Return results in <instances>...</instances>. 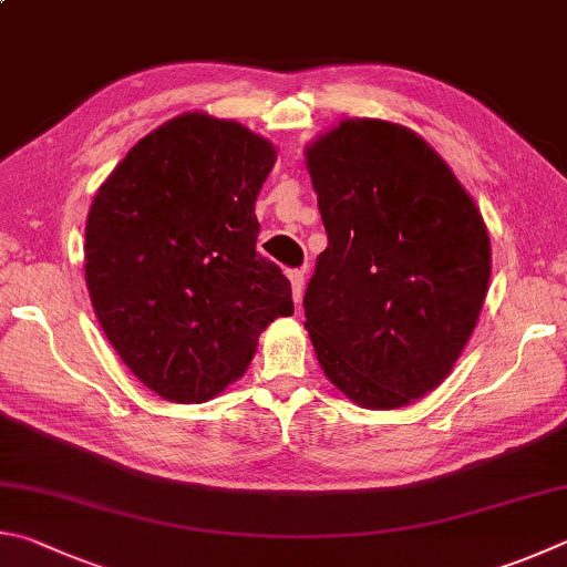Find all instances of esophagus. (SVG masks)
Segmentation results:
<instances>
[{"label": "esophagus", "mask_w": 567, "mask_h": 567, "mask_svg": "<svg viewBox=\"0 0 567 567\" xmlns=\"http://www.w3.org/2000/svg\"><path fill=\"white\" fill-rule=\"evenodd\" d=\"M289 281H291L293 301L301 303V296H303V271H299V268H293V271H289Z\"/></svg>", "instance_id": "1"}]
</instances>
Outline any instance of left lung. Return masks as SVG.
I'll return each mask as SVG.
<instances>
[{
  "mask_svg": "<svg viewBox=\"0 0 567 567\" xmlns=\"http://www.w3.org/2000/svg\"><path fill=\"white\" fill-rule=\"evenodd\" d=\"M329 246L306 331L329 381L363 409L433 391L478 323L491 238L449 164L401 124L346 118L306 148Z\"/></svg>",
  "mask_w": 567,
  "mask_h": 567,
  "instance_id": "obj_1",
  "label": "left lung"
}]
</instances>
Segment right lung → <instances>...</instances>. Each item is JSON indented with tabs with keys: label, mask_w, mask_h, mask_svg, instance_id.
<instances>
[{
	"label": "right lung",
	"mask_w": 567,
	"mask_h": 567,
	"mask_svg": "<svg viewBox=\"0 0 567 567\" xmlns=\"http://www.w3.org/2000/svg\"><path fill=\"white\" fill-rule=\"evenodd\" d=\"M271 142L202 112L132 146L86 218L84 276L109 343L146 389L204 403L241 379L291 284L256 251Z\"/></svg>",
	"instance_id": "right-lung-1"
}]
</instances>
